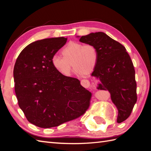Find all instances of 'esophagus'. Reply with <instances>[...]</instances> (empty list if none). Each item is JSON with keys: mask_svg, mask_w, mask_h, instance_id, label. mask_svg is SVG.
<instances>
[{"mask_svg": "<svg viewBox=\"0 0 151 151\" xmlns=\"http://www.w3.org/2000/svg\"><path fill=\"white\" fill-rule=\"evenodd\" d=\"M81 85L83 86V87H84L86 88H88L89 87H90V82L88 80H82L81 81Z\"/></svg>", "mask_w": 151, "mask_h": 151, "instance_id": "34e87169", "label": "esophagus"}]
</instances>
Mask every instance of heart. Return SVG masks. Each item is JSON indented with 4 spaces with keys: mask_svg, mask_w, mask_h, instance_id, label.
<instances>
[{
    "mask_svg": "<svg viewBox=\"0 0 151 151\" xmlns=\"http://www.w3.org/2000/svg\"><path fill=\"white\" fill-rule=\"evenodd\" d=\"M63 57L54 54L51 58L53 67L61 75L69 76L71 63L76 75H88L94 70L99 59L98 50L93 45L69 42L62 50Z\"/></svg>",
    "mask_w": 151,
    "mask_h": 151,
    "instance_id": "heart-1",
    "label": "heart"
}]
</instances>
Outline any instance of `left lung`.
<instances>
[{"label":"left lung","mask_w":151,"mask_h":151,"mask_svg":"<svg viewBox=\"0 0 151 151\" xmlns=\"http://www.w3.org/2000/svg\"><path fill=\"white\" fill-rule=\"evenodd\" d=\"M81 43L93 45L99 59L91 74L98 80L97 89L108 90L118 110L117 122L130 116L137 101L135 70L125 47L102 32L76 36Z\"/></svg>","instance_id":"1"}]
</instances>
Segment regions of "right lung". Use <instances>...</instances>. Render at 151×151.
I'll list each match as a JSON object with an SVG mask.
<instances>
[{"instance_id": "right-lung-1", "label": "right lung", "mask_w": 151, "mask_h": 151, "mask_svg": "<svg viewBox=\"0 0 151 151\" xmlns=\"http://www.w3.org/2000/svg\"><path fill=\"white\" fill-rule=\"evenodd\" d=\"M63 37L37 40L21 51L14 69L19 107L30 123L49 129L85 113L91 93L78 79L61 75L51 58L63 45Z\"/></svg>"}]
</instances>
